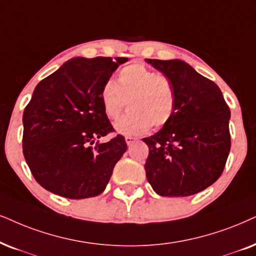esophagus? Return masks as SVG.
Here are the masks:
<instances>
[{"instance_id": "1", "label": "esophagus", "mask_w": 256, "mask_h": 256, "mask_svg": "<svg viewBox=\"0 0 256 256\" xmlns=\"http://www.w3.org/2000/svg\"><path fill=\"white\" fill-rule=\"evenodd\" d=\"M137 140H138L137 138L131 137V136H126V137H125V142H126V144H128V145H132L134 143H136Z\"/></svg>"}]
</instances>
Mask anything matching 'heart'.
<instances>
[{
	"mask_svg": "<svg viewBox=\"0 0 256 256\" xmlns=\"http://www.w3.org/2000/svg\"><path fill=\"white\" fill-rule=\"evenodd\" d=\"M99 96L102 111L111 120L118 119L128 105L130 111L116 122V130L122 134H144L150 126L163 128L176 112L172 80L139 62L119 70L117 82H105Z\"/></svg>",
	"mask_w": 256,
	"mask_h": 256,
	"instance_id": "1",
	"label": "heart"
}]
</instances>
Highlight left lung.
<instances>
[{
    "label": "left lung",
    "instance_id": "1",
    "mask_svg": "<svg viewBox=\"0 0 256 256\" xmlns=\"http://www.w3.org/2000/svg\"><path fill=\"white\" fill-rule=\"evenodd\" d=\"M172 80L176 112L169 124L144 138L145 172L160 196L186 197L218 180L230 151V110L218 86L182 60L146 59Z\"/></svg>",
    "mask_w": 256,
    "mask_h": 256
}]
</instances>
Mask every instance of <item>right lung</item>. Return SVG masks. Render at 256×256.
Returning <instances> with one entry per match:
<instances>
[{"label":"right lung","instance_id":"right-lung-1","mask_svg":"<svg viewBox=\"0 0 256 256\" xmlns=\"http://www.w3.org/2000/svg\"><path fill=\"white\" fill-rule=\"evenodd\" d=\"M128 58H74L35 87L24 112V156L36 182L72 200L98 196L128 148L102 111L100 90Z\"/></svg>","mask_w":256,"mask_h":256}]
</instances>
